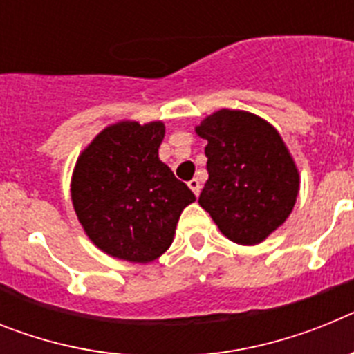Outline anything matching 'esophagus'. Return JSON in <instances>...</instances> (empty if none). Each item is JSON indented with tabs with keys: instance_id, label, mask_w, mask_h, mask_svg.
<instances>
[{
	"instance_id": "1",
	"label": "esophagus",
	"mask_w": 354,
	"mask_h": 354,
	"mask_svg": "<svg viewBox=\"0 0 354 354\" xmlns=\"http://www.w3.org/2000/svg\"><path fill=\"white\" fill-rule=\"evenodd\" d=\"M187 186L192 187V192L195 193L196 196H198V193H200V187H202V186H200V180H198V179H192V180H189V183H187Z\"/></svg>"
}]
</instances>
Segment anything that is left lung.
Segmentation results:
<instances>
[{
  "label": "left lung",
  "mask_w": 354,
  "mask_h": 354,
  "mask_svg": "<svg viewBox=\"0 0 354 354\" xmlns=\"http://www.w3.org/2000/svg\"><path fill=\"white\" fill-rule=\"evenodd\" d=\"M209 179L198 204L237 245H257L289 218L299 175L280 134L257 115L220 109L196 127Z\"/></svg>",
  "instance_id": "obj_1"
}]
</instances>
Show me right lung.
Listing matches in <instances>:
<instances>
[{
	"mask_svg": "<svg viewBox=\"0 0 354 354\" xmlns=\"http://www.w3.org/2000/svg\"><path fill=\"white\" fill-rule=\"evenodd\" d=\"M162 122H118L97 134L72 175V204L97 248L129 262L154 261L170 248L195 195L159 161Z\"/></svg>",
	"mask_w": 354,
	"mask_h": 354,
	"instance_id": "obj_1",
	"label": "right lung"
}]
</instances>
